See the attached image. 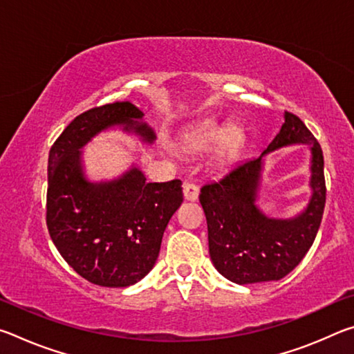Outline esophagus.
<instances>
[{"label": "esophagus", "instance_id": "1", "mask_svg": "<svg viewBox=\"0 0 354 354\" xmlns=\"http://www.w3.org/2000/svg\"><path fill=\"white\" fill-rule=\"evenodd\" d=\"M183 192H184V198L187 201H196L198 200V185L195 183H184L183 184Z\"/></svg>", "mask_w": 354, "mask_h": 354}]
</instances>
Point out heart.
I'll return each mask as SVG.
<instances>
[{
    "label": "heart",
    "mask_w": 354,
    "mask_h": 354,
    "mask_svg": "<svg viewBox=\"0 0 354 354\" xmlns=\"http://www.w3.org/2000/svg\"><path fill=\"white\" fill-rule=\"evenodd\" d=\"M241 140V128L237 124L221 127L215 120H205L185 136L183 148L189 153H203L218 143V149L223 156L231 154Z\"/></svg>",
    "instance_id": "heart-1"
}]
</instances>
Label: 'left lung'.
Wrapping results in <instances>:
<instances>
[{
	"instance_id": "left-lung-1",
	"label": "left lung",
	"mask_w": 354,
	"mask_h": 354,
	"mask_svg": "<svg viewBox=\"0 0 354 354\" xmlns=\"http://www.w3.org/2000/svg\"><path fill=\"white\" fill-rule=\"evenodd\" d=\"M303 142L311 148V189L307 209L293 219H272L255 206L263 156ZM326 201L323 153L301 120L284 112V123L261 156L231 167L217 181L201 187L214 267L236 284L278 281L295 268L315 241Z\"/></svg>"
}]
</instances>
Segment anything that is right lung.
<instances>
[{"label":"right lung","mask_w":354,"mask_h":354,"mask_svg":"<svg viewBox=\"0 0 354 354\" xmlns=\"http://www.w3.org/2000/svg\"><path fill=\"white\" fill-rule=\"evenodd\" d=\"M142 118L129 101L93 107L64 129L48 156V231L68 266L97 286L128 287L148 274L183 203L179 179L147 183L134 165L111 181L86 178L81 149L101 131L122 127L154 142V131Z\"/></svg>","instance_id":"right-lung-1"}]
</instances>
